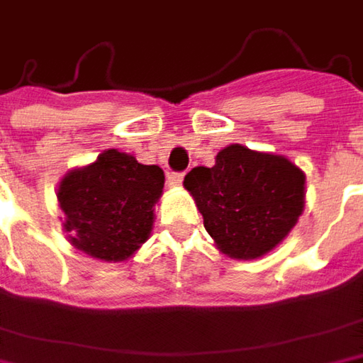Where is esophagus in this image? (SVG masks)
Listing matches in <instances>:
<instances>
[{
    "label": "esophagus",
    "instance_id": "esophagus-1",
    "mask_svg": "<svg viewBox=\"0 0 363 363\" xmlns=\"http://www.w3.org/2000/svg\"><path fill=\"white\" fill-rule=\"evenodd\" d=\"M182 179H184L182 172H170V174H168V184H170V186H181Z\"/></svg>",
    "mask_w": 363,
    "mask_h": 363
}]
</instances>
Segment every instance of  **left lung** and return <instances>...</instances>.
<instances>
[{
    "label": "left lung",
    "instance_id": "1",
    "mask_svg": "<svg viewBox=\"0 0 363 363\" xmlns=\"http://www.w3.org/2000/svg\"><path fill=\"white\" fill-rule=\"evenodd\" d=\"M217 250L233 260L272 252L305 211V172L286 156L229 144L184 177Z\"/></svg>",
    "mask_w": 363,
    "mask_h": 363
}]
</instances>
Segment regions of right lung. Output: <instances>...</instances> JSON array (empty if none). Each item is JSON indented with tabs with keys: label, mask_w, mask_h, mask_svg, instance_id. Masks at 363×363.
Wrapping results in <instances>:
<instances>
[{
	"label": "right lung",
	"mask_w": 363,
	"mask_h": 363,
	"mask_svg": "<svg viewBox=\"0 0 363 363\" xmlns=\"http://www.w3.org/2000/svg\"><path fill=\"white\" fill-rule=\"evenodd\" d=\"M164 172L116 148L58 182V207L69 244L101 262L132 258L150 238L154 209L162 197Z\"/></svg>",
	"instance_id": "obj_1"
}]
</instances>
